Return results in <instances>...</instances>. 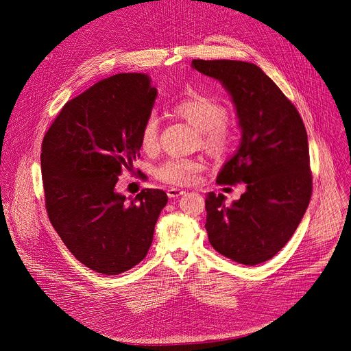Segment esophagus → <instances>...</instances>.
Listing matches in <instances>:
<instances>
[{
    "label": "esophagus",
    "instance_id": "esophagus-1",
    "mask_svg": "<svg viewBox=\"0 0 351 351\" xmlns=\"http://www.w3.org/2000/svg\"><path fill=\"white\" fill-rule=\"evenodd\" d=\"M166 193H168V196H169L171 199H175V197L182 196L185 192H183L182 189H178V188H169L168 191H166Z\"/></svg>",
    "mask_w": 351,
    "mask_h": 351
}]
</instances>
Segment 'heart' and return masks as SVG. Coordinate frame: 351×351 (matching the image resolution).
Listing matches in <instances>:
<instances>
[{
    "label": "heart",
    "instance_id": "heart-1",
    "mask_svg": "<svg viewBox=\"0 0 351 351\" xmlns=\"http://www.w3.org/2000/svg\"><path fill=\"white\" fill-rule=\"evenodd\" d=\"M175 117L183 119L200 131V142L205 149L213 155L226 151L232 139L233 129L228 117V109L217 99L195 95L176 102L172 106ZM159 138V121L155 114L147 117L141 129V146L146 152H154L158 147ZM206 163L200 158H168L159 163L154 175L162 180L175 186L192 185L199 175L205 171Z\"/></svg>",
    "mask_w": 351,
    "mask_h": 351
}]
</instances>
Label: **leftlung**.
Here are the masks:
<instances>
[{
  "label": "left lung",
  "instance_id": "1",
  "mask_svg": "<svg viewBox=\"0 0 351 351\" xmlns=\"http://www.w3.org/2000/svg\"><path fill=\"white\" fill-rule=\"evenodd\" d=\"M192 68L228 90L242 132L216 182H243L246 192L230 206L222 193H208L209 242L233 262L263 263L290 241L308 206L313 185L306 128L298 109L257 65L193 60Z\"/></svg>",
  "mask_w": 351,
  "mask_h": 351
}]
</instances>
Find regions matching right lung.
Listing matches in <instances>:
<instances>
[{
	"label": "right lung",
	"instance_id": "1",
	"mask_svg": "<svg viewBox=\"0 0 351 351\" xmlns=\"http://www.w3.org/2000/svg\"><path fill=\"white\" fill-rule=\"evenodd\" d=\"M158 89L146 73H117L66 102L43 141L45 206L69 252L90 270L114 276L143 261L168 195L115 191L139 158L141 129Z\"/></svg>",
	"mask_w": 351,
	"mask_h": 351
}]
</instances>
